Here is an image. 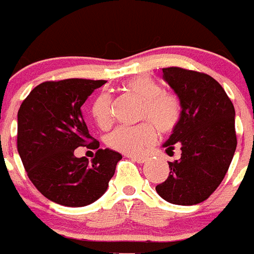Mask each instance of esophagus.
<instances>
[{
  "mask_svg": "<svg viewBox=\"0 0 254 254\" xmlns=\"http://www.w3.org/2000/svg\"><path fill=\"white\" fill-rule=\"evenodd\" d=\"M131 159H133L134 161H137V163L140 164H143V163H146L149 159H147V156H129Z\"/></svg>",
  "mask_w": 254,
  "mask_h": 254,
  "instance_id": "34e87169",
  "label": "esophagus"
}]
</instances>
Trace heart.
I'll return each mask as SVG.
<instances>
[{
    "instance_id": "heart-1",
    "label": "heart",
    "mask_w": 254,
    "mask_h": 254,
    "mask_svg": "<svg viewBox=\"0 0 254 254\" xmlns=\"http://www.w3.org/2000/svg\"><path fill=\"white\" fill-rule=\"evenodd\" d=\"M123 90L142 103L140 120L146 122L121 126L109 133L107 145L114 151L138 155L154 142L156 129L161 134H169L178 127L182 120V103L176 94L164 91L161 85L147 76L127 80L123 84ZM91 116L100 128H109L113 123L111 96L100 94L91 105Z\"/></svg>"
}]
</instances>
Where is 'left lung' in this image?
Here are the masks:
<instances>
[{
	"instance_id": "left-lung-1",
	"label": "left lung",
	"mask_w": 254,
	"mask_h": 254,
	"mask_svg": "<svg viewBox=\"0 0 254 254\" xmlns=\"http://www.w3.org/2000/svg\"><path fill=\"white\" fill-rule=\"evenodd\" d=\"M163 77L182 103V120L164 147L181 146L182 156L169 161V177L156 192L174 205H197L219 187L234 156V105L207 73L167 67Z\"/></svg>"
}]
</instances>
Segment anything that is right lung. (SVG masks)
<instances>
[{"label": "right lung", "mask_w": 254, "mask_h": 254, "mask_svg": "<svg viewBox=\"0 0 254 254\" xmlns=\"http://www.w3.org/2000/svg\"><path fill=\"white\" fill-rule=\"evenodd\" d=\"M105 82L87 78L42 82L20 105L17 151L31 183L58 205L81 207L96 201L122 159L109 149H98L91 163L73 154L80 146L99 147L89 133L81 107Z\"/></svg>", "instance_id": "right-lung-1"}]
</instances>
